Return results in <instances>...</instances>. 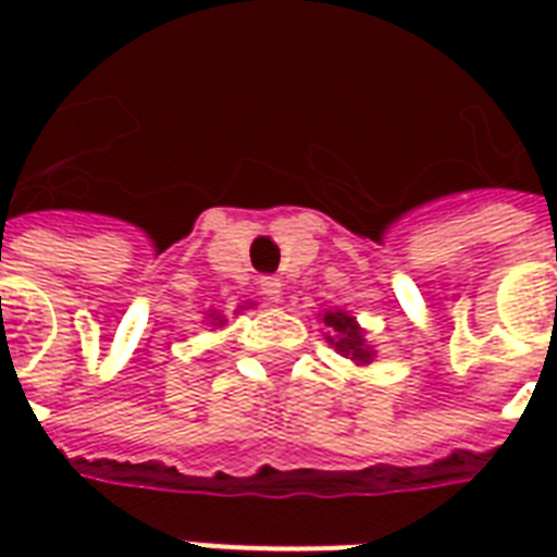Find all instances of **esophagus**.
I'll list each match as a JSON object with an SVG mask.
<instances>
[{
	"label": "esophagus",
	"instance_id": "obj_1",
	"mask_svg": "<svg viewBox=\"0 0 557 557\" xmlns=\"http://www.w3.org/2000/svg\"><path fill=\"white\" fill-rule=\"evenodd\" d=\"M260 295L265 297L269 304H280V297H283V283H280V277H262Z\"/></svg>",
	"mask_w": 557,
	"mask_h": 557
}]
</instances>
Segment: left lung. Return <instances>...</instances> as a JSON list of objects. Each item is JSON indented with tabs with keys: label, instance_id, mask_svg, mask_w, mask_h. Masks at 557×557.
Returning <instances> with one entry per match:
<instances>
[{
	"label": "left lung",
	"instance_id": "obj_1",
	"mask_svg": "<svg viewBox=\"0 0 557 557\" xmlns=\"http://www.w3.org/2000/svg\"><path fill=\"white\" fill-rule=\"evenodd\" d=\"M323 321V338L338 356L349 358L352 364L367 367L375 361V347L367 341V330L356 321V314H349L347 309H326L321 314Z\"/></svg>",
	"mask_w": 557,
	"mask_h": 557
}]
</instances>
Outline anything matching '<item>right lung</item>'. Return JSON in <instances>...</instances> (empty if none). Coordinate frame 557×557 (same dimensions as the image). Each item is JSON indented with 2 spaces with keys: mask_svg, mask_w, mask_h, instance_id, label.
Wrapping results in <instances>:
<instances>
[{
  "mask_svg": "<svg viewBox=\"0 0 557 557\" xmlns=\"http://www.w3.org/2000/svg\"><path fill=\"white\" fill-rule=\"evenodd\" d=\"M245 309H253V304L239 306V309H236V314L245 312ZM205 323H208V326H213V330H222V326H227V318L222 312H216V309H210L208 318H205Z\"/></svg>",
  "mask_w": 557,
  "mask_h": 557,
  "instance_id": "add662e5",
  "label": "right lung"
}]
</instances>
